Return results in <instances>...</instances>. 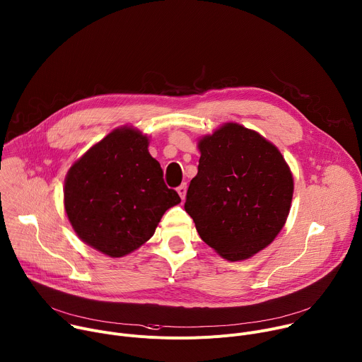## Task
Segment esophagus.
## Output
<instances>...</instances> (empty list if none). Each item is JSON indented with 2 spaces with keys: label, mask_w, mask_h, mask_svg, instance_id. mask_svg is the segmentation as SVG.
<instances>
[{
  "label": "esophagus",
  "mask_w": 362,
  "mask_h": 362,
  "mask_svg": "<svg viewBox=\"0 0 362 362\" xmlns=\"http://www.w3.org/2000/svg\"><path fill=\"white\" fill-rule=\"evenodd\" d=\"M186 192H187V186H186V183H182V185L177 187V193H179V196H180L182 200H185Z\"/></svg>",
  "instance_id": "esophagus-1"
}]
</instances>
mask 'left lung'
Instances as JSON below:
<instances>
[{
  "instance_id": "obj_1",
  "label": "left lung",
  "mask_w": 362,
  "mask_h": 362,
  "mask_svg": "<svg viewBox=\"0 0 362 362\" xmlns=\"http://www.w3.org/2000/svg\"><path fill=\"white\" fill-rule=\"evenodd\" d=\"M185 211L202 240L228 261L267 247L284 228L293 177L281 151L255 130L225 123L197 143Z\"/></svg>"
}]
</instances>
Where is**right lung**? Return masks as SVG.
<instances>
[{
    "label": "right lung",
    "mask_w": 362,
    "mask_h": 362,
    "mask_svg": "<svg viewBox=\"0 0 362 362\" xmlns=\"http://www.w3.org/2000/svg\"><path fill=\"white\" fill-rule=\"evenodd\" d=\"M147 147V136L123 126L90 147L66 176L64 209L74 232L107 256L140 247L180 203Z\"/></svg>",
    "instance_id": "1"
}]
</instances>
